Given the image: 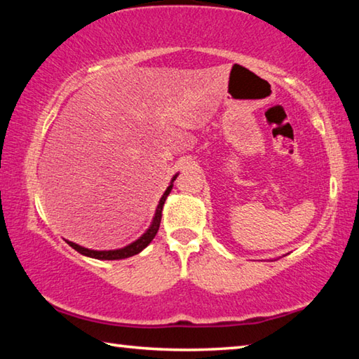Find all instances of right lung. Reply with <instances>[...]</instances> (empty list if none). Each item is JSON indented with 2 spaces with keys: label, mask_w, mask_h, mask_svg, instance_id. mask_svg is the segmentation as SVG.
<instances>
[{
  "label": "right lung",
  "mask_w": 359,
  "mask_h": 359,
  "mask_svg": "<svg viewBox=\"0 0 359 359\" xmlns=\"http://www.w3.org/2000/svg\"><path fill=\"white\" fill-rule=\"evenodd\" d=\"M177 175H174L172 182L175 180ZM172 190V184L168 187V190L163 193V196L160 199V204H158L156 212H155V217H154V222H151V226L147 229V233L142 234V238H139L136 242H133V244L126 245L123 248H118V250H90V248H85L74 244V242H69L66 241L68 244L77 250L79 253L85 255V257H90V258H96V259H123V258H130L133 255H137L139 252H142L145 247H147L151 239L155 238L156 233H158V228H160V223H161V210H163V204H165L168 194L171 193Z\"/></svg>",
  "instance_id": "1"
}]
</instances>
